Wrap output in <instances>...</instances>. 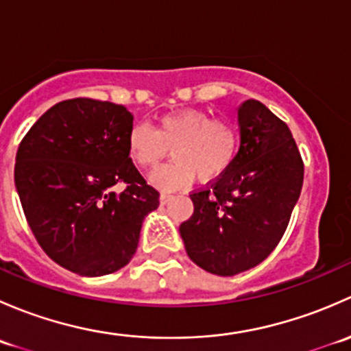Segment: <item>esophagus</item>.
I'll use <instances>...</instances> for the list:
<instances>
[{
	"mask_svg": "<svg viewBox=\"0 0 351 351\" xmlns=\"http://www.w3.org/2000/svg\"><path fill=\"white\" fill-rule=\"evenodd\" d=\"M171 198L173 195H169V193H161V195H159V202H161V205H166Z\"/></svg>",
	"mask_w": 351,
	"mask_h": 351,
	"instance_id": "34e87169",
	"label": "esophagus"
}]
</instances>
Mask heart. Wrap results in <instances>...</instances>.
Wrapping results in <instances>:
<instances>
[{
	"instance_id": "1",
	"label": "heart",
	"mask_w": 351,
	"mask_h": 351,
	"mask_svg": "<svg viewBox=\"0 0 351 351\" xmlns=\"http://www.w3.org/2000/svg\"><path fill=\"white\" fill-rule=\"evenodd\" d=\"M241 130L234 122L214 119L200 108H182L165 113L154 129L136 123L127 134V151L141 169H154L171 149L169 165L151 175V183L161 190H176L197 176L210 183L229 171L238 158Z\"/></svg>"
}]
</instances>
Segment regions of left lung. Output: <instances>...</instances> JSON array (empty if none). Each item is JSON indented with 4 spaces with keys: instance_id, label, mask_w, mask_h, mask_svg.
Returning <instances> with one entry per match:
<instances>
[{
    "instance_id": "1",
    "label": "left lung",
    "mask_w": 351,
    "mask_h": 351,
    "mask_svg": "<svg viewBox=\"0 0 351 351\" xmlns=\"http://www.w3.org/2000/svg\"><path fill=\"white\" fill-rule=\"evenodd\" d=\"M241 146L234 165L193 192V214L180 226L190 260L232 277L260 265L284 236L299 200L304 162L292 132L261 101L238 108Z\"/></svg>"
}]
</instances>
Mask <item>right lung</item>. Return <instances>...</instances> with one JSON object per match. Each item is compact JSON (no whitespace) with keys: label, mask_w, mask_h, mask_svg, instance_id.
Instances as JSON below:
<instances>
[{"label":"right lung","mask_w":351,"mask_h":351,"mask_svg":"<svg viewBox=\"0 0 351 351\" xmlns=\"http://www.w3.org/2000/svg\"><path fill=\"white\" fill-rule=\"evenodd\" d=\"M132 122L123 105L73 98L49 108L16 151L15 186L35 239L83 277L125 267L159 205L127 151Z\"/></svg>","instance_id":"1"}]
</instances>
